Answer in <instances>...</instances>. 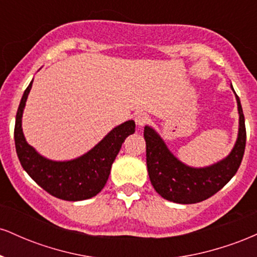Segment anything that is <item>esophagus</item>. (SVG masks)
Returning a JSON list of instances; mask_svg holds the SVG:
<instances>
[{
    "mask_svg": "<svg viewBox=\"0 0 257 257\" xmlns=\"http://www.w3.org/2000/svg\"><path fill=\"white\" fill-rule=\"evenodd\" d=\"M150 122H151V118H150L149 114L145 113V112H140V113H138L137 116H135V123H137V125L140 126V128L147 125Z\"/></svg>",
    "mask_w": 257,
    "mask_h": 257,
    "instance_id": "1",
    "label": "esophagus"
}]
</instances>
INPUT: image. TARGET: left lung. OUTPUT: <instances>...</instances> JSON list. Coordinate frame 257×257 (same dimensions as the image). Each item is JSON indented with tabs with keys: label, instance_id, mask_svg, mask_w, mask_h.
<instances>
[{
	"label": "left lung",
	"instance_id": "obj_1",
	"mask_svg": "<svg viewBox=\"0 0 257 257\" xmlns=\"http://www.w3.org/2000/svg\"><path fill=\"white\" fill-rule=\"evenodd\" d=\"M231 88L234 91L232 84ZM235 99L239 113L237 141L231 153L213 166L204 168L186 166L169 151L155 129L145 126L144 138L146 141L147 172L153 188L164 199L179 204L199 203L219 192L237 173L245 150L246 131L243 108L237 94Z\"/></svg>",
	"mask_w": 257,
	"mask_h": 257
}]
</instances>
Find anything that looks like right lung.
Segmentation results:
<instances>
[{"label":"right lung","instance_id":"add662e5","mask_svg":"<svg viewBox=\"0 0 257 257\" xmlns=\"http://www.w3.org/2000/svg\"><path fill=\"white\" fill-rule=\"evenodd\" d=\"M32 82L20 100L14 126V141L20 164L30 178L44 191L57 198L77 202L96 196L104 188L111 167L125 138L135 132L134 120L117 125L90 151L71 161H52L41 156L26 143L22 117Z\"/></svg>","mask_w":257,"mask_h":257}]
</instances>
